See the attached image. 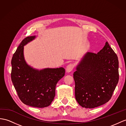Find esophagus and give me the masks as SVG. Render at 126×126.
<instances>
[{"instance_id":"obj_1","label":"esophagus","mask_w":126,"mask_h":126,"mask_svg":"<svg viewBox=\"0 0 126 126\" xmlns=\"http://www.w3.org/2000/svg\"><path fill=\"white\" fill-rule=\"evenodd\" d=\"M74 68V65L73 63H70L66 67V70L67 72H70Z\"/></svg>"}]
</instances>
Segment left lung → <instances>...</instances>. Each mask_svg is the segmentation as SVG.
Returning <instances> with one entry per match:
<instances>
[{"instance_id":"1","label":"left lung","mask_w":126,"mask_h":126,"mask_svg":"<svg viewBox=\"0 0 126 126\" xmlns=\"http://www.w3.org/2000/svg\"><path fill=\"white\" fill-rule=\"evenodd\" d=\"M76 100L93 109L110 100L119 81L117 55L108 42L97 53H87L73 74Z\"/></svg>"}]
</instances>
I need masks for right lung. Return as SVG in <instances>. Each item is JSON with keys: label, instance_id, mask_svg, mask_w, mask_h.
Returning <instances> with one entry per match:
<instances>
[{"label": "right lung", "instance_id": "right-lung-1", "mask_svg": "<svg viewBox=\"0 0 126 126\" xmlns=\"http://www.w3.org/2000/svg\"><path fill=\"white\" fill-rule=\"evenodd\" d=\"M35 36L23 39L11 60V79L20 99L30 106L42 108L49 106L55 97L57 82L65 75V69L46 68L35 70L26 63L23 56V46Z\"/></svg>", "mask_w": 126, "mask_h": 126}]
</instances>
